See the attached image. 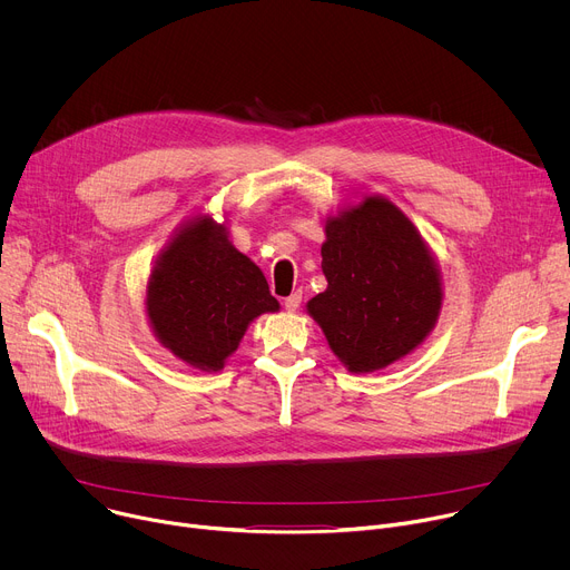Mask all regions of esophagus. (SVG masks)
<instances>
[{
	"label": "esophagus",
	"instance_id": "esophagus-1",
	"mask_svg": "<svg viewBox=\"0 0 570 570\" xmlns=\"http://www.w3.org/2000/svg\"><path fill=\"white\" fill-rule=\"evenodd\" d=\"M299 304H302V293H299V291L291 293V295L284 299V306H286L288 311H295Z\"/></svg>",
	"mask_w": 570,
	"mask_h": 570
}]
</instances>
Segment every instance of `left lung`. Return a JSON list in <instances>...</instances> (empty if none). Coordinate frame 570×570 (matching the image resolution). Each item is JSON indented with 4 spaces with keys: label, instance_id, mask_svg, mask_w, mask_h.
I'll list each match as a JSON object with an SVG mask.
<instances>
[{
    "label": "left lung",
    "instance_id": "8db88e82",
    "mask_svg": "<svg viewBox=\"0 0 570 570\" xmlns=\"http://www.w3.org/2000/svg\"><path fill=\"white\" fill-rule=\"evenodd\" d=\"M327 291L306 306L352 372L411 354L433 330L442 286L415 225L385 198H365L324 227Z\"/></svg>",
    "mask_w": 570,
    "mask_h": 570
}]
</instances>
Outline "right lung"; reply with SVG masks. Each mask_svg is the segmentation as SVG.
Returning a JSON list of instances; mask_svg holds the SVG:
<instances>
[{
  "label": "right lung",
  "instance_id": "right-lung-1",
  "mask_svg": "<svg viewBox=\"0 0 570 570\" xmlns=\"http://www.w3.org/2000/svg\"><path fill=\"white\" fill-rule=\"evenodd\" d=\"M159 343L178 358L220 370L248 324L277 311L264 273L232 248L225 227L196 218L159 257L146 297Z\"/></svg>",
  "mask_w": 570,
  "mask_h": 570
}]
</instances>
